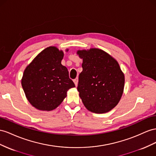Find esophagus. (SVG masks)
<instances>
[{
	"mask_svg": "<svg viewBox=\"0 0 156 156\" xmlns=\"http://www.w3.org/2000/svg\"><path fill=\"white\" fill-rule=\"evenodd\" d=\"M73 82H74V83H75V86L77 87V85H78V78H76L75 79H74Z\"/></svg>",
	"mask_w": 156,
	"mask_h": 156,
	"instance_id": "1",
	"label": "esophagus"
}]
</instances>
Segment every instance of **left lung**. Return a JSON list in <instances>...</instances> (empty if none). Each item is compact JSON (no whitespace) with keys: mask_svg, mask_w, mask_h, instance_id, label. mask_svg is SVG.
Listing matches in <instances>:
<instances>
[{"mask_svg":"<svg viewBox=\"0 0 156 156\" xmlns=\"http://www.w3.org/2000/svg\"><path fill=\"white\" fill-rule=\"evenodd\" d=\"M83 59L77 90L88 111L104 113L115 108L123 94L125 76L118 62L98 48L78 50Z\"/></svg>","mask_w":156,"mask_h":156,"instance_id":"8db88e82","label":"left lung"}]
</instances>
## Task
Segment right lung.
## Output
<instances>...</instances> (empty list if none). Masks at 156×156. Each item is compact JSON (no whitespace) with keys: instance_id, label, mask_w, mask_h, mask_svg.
<instances>
[{"instance_id":"obj_1","label":"right lung","mask_w":156,"mask_h":156,"mask_svg":"<svg viewBox=\"0 0 156 156\" xmlns=\"http://www.w3.org/2000/svg\"><path fill=\"white\" fill-rule=\"evenodd\" d=\"M63 58L62 50L49 47L38 54L24 70L23 89L29 103L37 109H56L67 96V91L75 87L69 77L68 69L61 64Z\"/></svg>"}]
</instances>
